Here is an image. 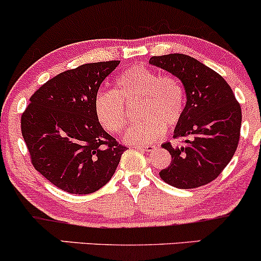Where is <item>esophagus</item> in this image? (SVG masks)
<instances>
[{
  "instance_id": "34e87169",
  "label": "esophagus",
  "mask_w": 261,
  "mask_h": 261,
  "mask_svg": "<svg viewBox=\"0 0 261 261\" xmlns=\"http://www.w3.org/2000/svg\"><path fill=\"white\" fill-rule=\"evenodd\" d=\"M135 148H137V150H140V151H151V150H153L154 148V146H145V145H140V146H135Z\"/></svg>"
}]
</instances>
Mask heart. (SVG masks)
I'll list each match as a JSON object with an SVG mask.
<instances>
[{
    "mask_svg": "<svg viewBox=\"0 0 261 261\" xmlns=\"http://www.w3.org/2000/svg\"><path fill=\"white\" fill-rule=\"evenodd\" d=\"M115 90L99 91L94 111L99 124L110 134L124 130L127 115L125 102L137 101V121L126 133L131 144H148L159 140L166 128L181 122L186 110L182 83L171 74H160L144 65H133L115 80Z\"/></svg>",
    "mask_w": 261,
    "mask_h": 261,
    "instance_id": "heart-1",
    "label": "heart"
}]
</instances>
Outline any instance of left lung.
Returning a JSON list of instances; mask_svg holds the SVG:
<instances>
[{
  "label": "left lung",
  "instance_id": "1",
  "mask_svg": "<svg viewBox=\"0 0 261 261\" xmlns=\"http://www.w3.org/2000/svg\"><path fill=\"white\" fill-rule=\"evenodd\" d=\"M150 63L182 82L187 94L183 117L174 139L183 145H162L172 156L160 177L176 188L190 190L216 179L233 159L240 139L242 108L229 84L217 71L185 54L152 57Z\"/></svg>",
  "mask_w": 261,
  "mask_h": 261
}]
</instances>
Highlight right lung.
Instances as JSON below:
<instances>
[{
  "instance_id": "right-lung-1",
  "label": "right lung",
  "mask_w": 261,
  "mask_h": 261,
  "mask_svg": "<svg viewBox=\"0 0 261 261\" xmlns=\"http://www.w3.org/2000/svg\"><path fill=\"white\" fill-rule=\"evenodd\" d=\"M119 63H88L63 71L31 96L21 116L33 167L68 193L89 194L107 185L126 150L94 111L100 84Z\"/></svg>"
}]
</instances>
